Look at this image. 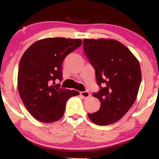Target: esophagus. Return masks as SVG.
Segmentation results:
<instances>
[{"instance_id":"esophagus-1","label":"esophagus","mask_w":159,"mask_h":159,"mask_svg":"<svg viewBox=\"0 0 159 159\" xmlns=\"http://www.w3.org/2000/svg\"><path fill=\"white\" fill-rule=\"evenodd\" d=\"M80 94H81V97H83L84 98H88L90 97L91 94L89 91H81L80 92Z\"/></svg>"}]
</instances>
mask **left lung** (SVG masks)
<instances>
[{"instance_id":"left-lung-1","label":"left lung","mask_w":159,"mask_h":159,"mask_svg":"<svg viewBox=\"0 0 159 159\" xmlns=\"http://www.w3.org/2000/svg\"><path fill=\"white\" fill-rule=\"evenodd\" d=\"M83 48L99 86L92 95L101 102L99 110L88 115L98 125L113 124L135 102L142 81L140 65L129 49L115 40L84 39Z\"/></svg>"}]
</instances>
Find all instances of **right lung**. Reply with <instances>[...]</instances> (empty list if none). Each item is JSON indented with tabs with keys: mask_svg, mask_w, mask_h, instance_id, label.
<instances>
[{
	"mask_svg": "<svg viewBox=\"0 0 159 159\" xmlns=\"http://www.w3.org/2000/svg\"><path fill=\"white\" fill-rule=\"evenodd\" d=\"M80 39L45 38L26 50L18 66L17 85L20 98L30 115L40 121L51 123L62 118L65 105L76 91L61 89L62 62L81 45Z\"/></svg>",
	"mask_w": 159,
	"mask_h": 159,
	"instance_id": "add662e5",
	"label": "right lung"
}]
</instances>
